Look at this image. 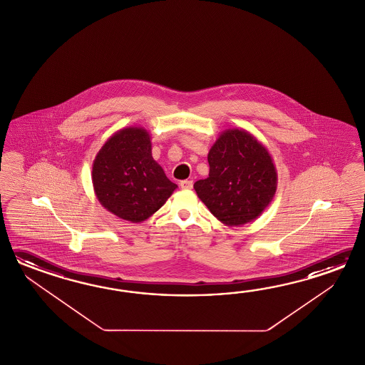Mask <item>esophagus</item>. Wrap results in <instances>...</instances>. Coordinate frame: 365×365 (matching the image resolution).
I'll list each match as a JSON object with an SVG mask.
<instances>
[{"label":"esophagus","instance_id":"34e87169","mask_svg":"<svg viewBox=\"0 0 365 365\" xmlns=\"http://www.w3.org/2000/svg\"><path fill=\"white\" fill-rule=\"evenodd\" d=\"M180 186H181V189H184V190H190V189L193 187V181H192V180H184V181L180 182Z\"/></svg>","mask_w":365,"mask_h":365}]
</instances>
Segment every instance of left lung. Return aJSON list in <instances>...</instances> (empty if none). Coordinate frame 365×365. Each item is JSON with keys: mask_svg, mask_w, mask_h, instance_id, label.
<instances>
[{"mask_svg": "<svg viewBox=\"0 0 365 365\" xmlns=\"http://www.w3.org/2000/svg\"><path fill=\"white\" fill-rule=\"evenodd\" d=\"M209 178L194 189L211 214L228 227L247 225L272 203L278 175L267 148L244 129L220 133L207 155Z\"/></svg>", "mask_w": 365, "mask_h": 365, "instance_id": "1", "label": "left lung"}]
</instances>
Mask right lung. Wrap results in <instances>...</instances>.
I'll return each mask as SVG.
<instances>
[{"label": "right lung", "instance_id": "obj_1", "mask_svg": "<svg viewBox=\"0 0 365 365\" xmlns=\"http://www.w3.org/2000/svg\"><path fill=\"white\" fill-rule=\"evenodd\" d=\"M91 178L101 206L132 223L151 217L178 187L154 160L150 134L140 126L109 137L95 156Z\"/></svg>", "mask_w": 365, "mask_h": 365}]
</instances>
